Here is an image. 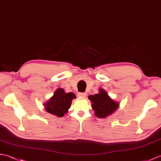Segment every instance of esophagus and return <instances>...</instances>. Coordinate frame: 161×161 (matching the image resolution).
Instances as JSON below:
<instances>
[{
    "instance_id": "1",
    "label": "esophagus",
    "mask_w": 161,
    "mask_h": 161,
    "mask_svg": "<svg viewBox=\"0 0 161 161\" xmlns=\"http://www.w3.org/2000/svg\"><path fill=\"white\" fill-rule=\"evenodd\" d=\"M78 97L80 98H85L86 97V93L85 92H80L79 94H78Z\"/></svg>"
}]
</instances>
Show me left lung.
<instances>
[{
    "mask_svg": "<svg viewBox=\"0 0 161 161\" xmlns=\"http://www.w3.org/2000/svg\"><path fill=\"white\" fill-rule=\"evenodd\" d=\"M88 99L92 102V108L95 115L98 118H106L115 113L119 107V103L110 98L107 92L102 88L99 89V93L89 95Z\"/></svg>",
    "mask_w": 161,
    "mask_h": 161,
    "instance_id": "1",
    "label": "left lung"
}]
</instances>
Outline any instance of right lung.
I'll list each match as a JSON object with an SVG mask.
<instances>
[{"label":"right lung","mask_w":161,"mask_h":161,"mask_svg":"<svg viewBox=\"0 0 161 161\" xmlns=\"http://www.w3.org/2000/svg\"><path fill=\"white\" fill-rule=\"evenodd\" d=\"M76 96L73 92H65L63 88H58L53 95L43 105L47 113L58 117H62L68 110L72 103V100Z\"/></svg>","instance_id":"1"}]
</instances>
